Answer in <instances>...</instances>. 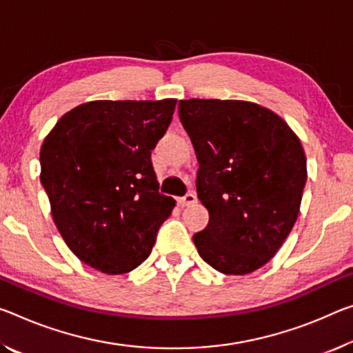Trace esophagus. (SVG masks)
Instances as JSON below:
<instances>
[{"mask_svg": "<svg viewBox=\"0 0 353 353\" xmlns=\"http://www.w3.org/2000/svg\"><path fill=\"white\" fill-rule=\"evenodd\" d=\"M196 203V194L194 193H187L185 196L182 198H177V204L181 207H185V205H192Z\"/></svg>", "mask_w": 353, "mask_h": 353, "instance_id": "esophagus-1", "label": "esophagus"}]
</instances>
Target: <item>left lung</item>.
I'll use <instances>...</instances> for the list:
<instances>
[{
	"instance_id": "obj_1",
	"label": "left lung",
	"mask_w": 353,
	"mask_h": 353,
	"mask_svg": "<svg viewBox=\"0 0 353 353\" xmlns=\"http://www.w3.org/2000/svg\"><path fill=\"white\" fill-rule=\"evenodd\" d=\"M179 117L199 163L198 198L209 210L194 247L225 275L257 270L297 221L307 176L299 137L272 110L245 100H181Z\"/></svg>"
}]
</instances>
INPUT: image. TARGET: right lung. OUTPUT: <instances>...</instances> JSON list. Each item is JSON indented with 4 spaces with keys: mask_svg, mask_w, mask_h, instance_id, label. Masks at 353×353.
<instances>
[{
    "mask_svg": "<svg viewBox=\"0 0 353 353\" xmlns=\"http://www.w3.org/2000/svg\"><path fill=\"white\" fill-rule=\"evenodd\" d=\"M177 100H94L56 122L41 148V182L67 247L108 275L148 259L176 201L159 193L150 152Z\"/></svg>",
    "mask_w": 353,
    "mask_h": 353,
    "instance_id": "add662e5",
    "label": "right lung"
}]
</instances>
